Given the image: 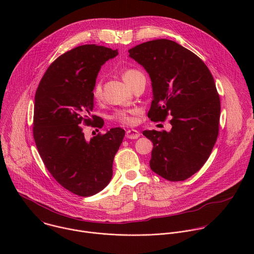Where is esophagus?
I'll use <instances>...</instances> for the list:
<instances>
[{
  "label": "esophagus",
  "instance_id": "obj_1",
  "mask_svg": "<svg viewBox=\"0 0 254 254\" xmlns=\"http://www.w3.org/2000/svg\"><path fill=\"white\" fill-rule=\"evenodd\" d=\"M139 135H140L139 131L136 130V129H133V128L127 129V134H126L127 138H130V139H135V138H137Z\"/></svg>",
  "mask_w": 254,
  "mask_h": 254
}]
</instances>
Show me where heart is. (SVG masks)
Returning a JSON list of instances; mask_svg holds the SVG:
<instances>
[{
	"label": "heart",
	"mask_w": 254,
	"mask_h": 254,
	"mask_svg": "<svg viewBox=\"0 0 254 254\" xmlns=\"http://www.w3.org/2000/svg\"><path fill=\"white\" fill-rule=\"evenodd\" d=\"M141 74L139 71L135 70V69H127L126 71H124L123 73V78L124 80L128 83L133 77H135L136 75ZM101 82L100 80H96L93 88H92V96L95 99H98L101 96ZM137 110H121V111H117L112 115V120L119 122L121 124L124 125H133L134 124V116L137 114Z\"/></svg>",
	"instance_id": "b5f03b06"
}]
</instances>
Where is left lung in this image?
<instances>
[{"mask_svg": "<svg viewBox=\"0 0 254 254\" xmlns=\"http://www.w3.org/2000/svg\"><path fill=\"white\" fill-rule=\"evenodd\" d=\"M128 52L152 80L148 117H173L170 131H142L154 144L150 167L172 182L184 181L203 167L218 136L221 107L213 76L196 54L172 40L148 41Z\"/></svg>", "mask_w": 254, "mask_h": 254, "instance_id": "obj_1", "label": "left lung"}]
</instances>
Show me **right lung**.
I'll return each instance as SVG.
<instances>
[{
  "label": "right lung",
  "instance_id": "obj_1",
  "mask_svg": "<svg viewBox=\"0 0 254 254\" xmlns=\"http://www.w3.org/2000/svg\"><path fill=\"white\" fill-rule=\"evenodd\" d=\"M119 54L95 44L60 55L46 70L35 94L33 135L44 165L57 182L82 197L103 190L125 130L115 127L86 140L83 125L101 128L92 116V88L107 60Z\"/></svg>",
  "mask_w": 254,
  "mask_h": 254
}]
</instances>
